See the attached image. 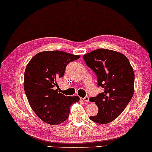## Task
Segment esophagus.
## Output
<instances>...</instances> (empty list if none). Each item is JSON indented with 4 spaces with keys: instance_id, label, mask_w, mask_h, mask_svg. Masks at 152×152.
Masks as SVG:
<instances>
[{
    "instance_id": "esophagus-1",
    "label": "esophagus",
    "mask_w": 152,
    "mask_h": 152,
    "mask_svg": "<svg viewBox=\"0 0 152 152\" xmlns=\"http://www.w3.org/2000/svg\"><path fill=\"white\" fill-rule=\"evenodd\" d=\"M80 100L83 101V102H89V97L87 96H85L84 98H80Z\"/></svg>"
}]
</instances>
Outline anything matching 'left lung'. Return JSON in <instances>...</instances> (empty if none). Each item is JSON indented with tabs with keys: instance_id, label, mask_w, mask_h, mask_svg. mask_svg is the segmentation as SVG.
Wrapping results in <instances>:
<instances>
[{
	"instance_id": "1",
	"label": "left lung",
	"mask_w": 152,
	"mask_h": 152,
	"mask_svg": "<svg viewBox=\"0 0 152 152\" xmlns=\"http://www.w3.org/2000/svg\"><path fill=\"white\" fill-rule=\"evenodd\" d=\"M83 58L96 74L98 87L104 89L103 93L90 98L98 106V113L89 118L96 124H109L120 115L133 96V68L126 56L107 49L95 50Z\"/></svg>"
}]
</instances>
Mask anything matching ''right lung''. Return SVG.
Instances as JSON below:
<instances>
[{"label": "right lung", "instance_id": "1", "mask_svg": "<svg viewBox=\"0 0 152 152\" xmlns=\"http://www.w3.org/2000/svg\"><path fill=\"white\" fill-rule=\"evenodd\" d=\"M80 57L63 51H45L35 55L27 65L24 90L32 109L41 120L58 125L68 118L71 105L79 96L63 95L57 80L63 77L66 67Z\"/></svg>", "mask_w": 152, "mask_h": 152}]
</instances>
